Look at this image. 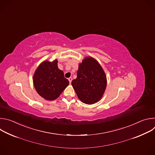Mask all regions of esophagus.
<instances>
[{
  "label": "esophagus",
  "mask_w": 155,
  "mask_h": 155,
  "mask_svg": "<svg viewBox=\"0 0 155 155\" xmlns=\"http://www.w3.org/2000/svg\"><path fill=\"white\" fill-rule=\"evenodd\" d=\"M69 83H70V84H71V82H72V77H70V78H69Z\"/></svg>",
  "instance_id": "obj_1"
}]
</instances>
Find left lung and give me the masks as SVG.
Wrapping results in <instances>:
<instances>
[{"mask_svg": "<svg viewBox=\"0 0 155 155\" xmlns=\"http://www.w3.org/2000/svg\"><path fill=\"white\" fill-rule=\"evenodd\" d=\"M72 85L78 99L86 104L101 100L107 86V77L100 64L92 57H86L79 64L77 77Z\"/></svg>", "mask_w": 155, "mask_h": 155, "instance_id": "left-lung-1", "label": "left lung"}]
</instances>
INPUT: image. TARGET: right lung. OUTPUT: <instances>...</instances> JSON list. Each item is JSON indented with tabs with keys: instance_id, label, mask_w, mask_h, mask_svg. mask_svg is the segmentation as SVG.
<instances>
[{
	"instance_id": "1",
	"label": "right lung",
	"mask_w": 155,
	"mask_h": 155,
	"mask_svg": "<svg viewBox=\"0 0 155 155\" xmlns=\"http://www.w3.org/2000/svg\"><path fill=\"white\" fill-rule=\"evenodd\" d=\"M34 86L37 93L48 101L57 99L69 84L64 72L58 67V60L41 62L33 76Z\"/></svg>"
}]
</instances>
